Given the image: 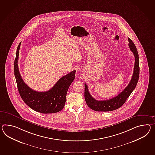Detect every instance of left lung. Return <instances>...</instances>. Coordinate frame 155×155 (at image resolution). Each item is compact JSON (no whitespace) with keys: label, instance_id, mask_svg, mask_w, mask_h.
Here are the masks:
<instances>
[{"label":"left lung","instance_id":"obj_1","mask_svg":"<svg viewBox=\"0 0 155 155\" xmlns=\"http://www.w3.org/2000/svg\"><path fill=\"white\" fill-rule=\"evenodd\" d=\"M128 41L130 50L135 57L134 71L130 82L124 90L117 96L113 98L103 101H98L94 99L90 94L88 86L84 84V98L87 105L91 109L97 111H110L117 109L124 104L127 99L128 98L136 88L140 76L139 55L136 46L132 40L128 38Z\"/></svg>","mask_w":155,"mask_h":155}]
</instances>
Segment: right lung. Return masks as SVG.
Instances as JSON below:
<instances>
[{
  "label": "right lung",
  "instance_id": "obj_1",
  "mask_svg": "<svg viewBox=\"0 0 155 155\" xmlns=\"http://www.w3.org/2000/svg\"><path fill=\"white\" fill-rule=\"evenodd\" d=\"M17 49L14 72L19 94L23 101L32 109L43 114L55 113L63 109L69 87L75 78L76 71L62 77L49 91L38 92L28 87L23 81L18 67L19 50Z\"/></svg>",
  "mask_w": 155,
  "mask_h": 155
}]
</instances>
